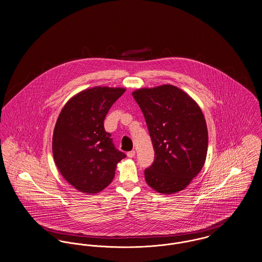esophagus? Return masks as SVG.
<instances>
[{"instance_id": "1", "label": "esophagus", "mask_w": 262, "mask_h": 262, "mask_svg": "<svg viewBox=\"0 0 262 262\" xmlns=\"http://www.w3.org/2000/svg\"><path fill=\"white\" fill-rule=\"evenodd\" d=\"M135 153H136V152H135L134 150H132V151H130V152L127 153V156L129 158L135 157Z\"/></svg>"}]
</instances>
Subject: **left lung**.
Here are the masks:
<instances>
[{
  "label": "left lung",
  "mask_w": 262,
  "mask_h": 262,
  "mask_svg": "<svg viewBox=\"0 0 262 262\" xmlns=\"http://www.w3.org/2000/svg\"><path fill=\"white\" fill-rule=\"evenodd\" d=\"M155 150L145 180L155 191L184 190L202 170L208 152V128L199 105L180 88L165 84L132 93Z\"/></svg>",
  "instance_id": "left-lung-1"
}]
</instances>
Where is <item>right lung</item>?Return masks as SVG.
I'll list each match as a JSON object with an SVG mask.
<instances>
[{
    "label": "right lung",
    "instance_id": "right-lung-1",
    "mask_svg": "<svg viewBox=\"0 0 262 262\" xmlns=\"http://www.w3.org/2000/svg\"><path fill=\"white\" fill-rule=\"evenodd\" d=\"M125 88H89L62 108L54 127L53 153L56 167L75 189L102 191L113 180L117 163L126 155L116 149L104 119Z\"/></svg>",
    "mask_w": 262,
    "mask_h": 262
}]
</instances>
